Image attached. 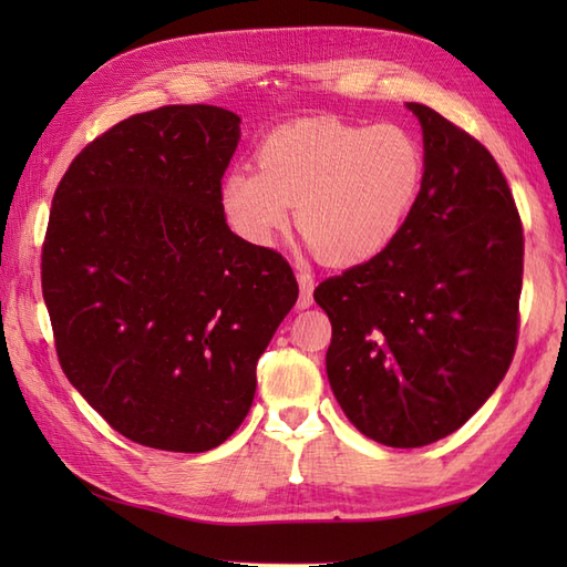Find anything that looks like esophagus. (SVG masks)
Instances as JSON below:
<instances>
[{
	"instance_id": "34e87169",
	"label": "esophagus",
	"mask_w": 567,
	"mask_h": 567,
	"mask_svg": "<svg viewBox=\"0 0 567 567\" xmlns=\"http://www.w3.org/2000/svg\"><path fill=\"white\" fill-rule=\"evenodd\" d=\"M297 282H299V309H307L315 302V275H311L307 268L297 270Z\"/></svg>"
}]
</instances>
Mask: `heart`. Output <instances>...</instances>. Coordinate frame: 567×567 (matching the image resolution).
I'll return each mask as SVG.
<instances>
[{
    "mask_svg": "<svg viewBox=\"0 0 567 567\" xmlns=\"http://www.w3.org/2000/svg\"><path fill=\"white\" fill-rule=\"evenodd\" d=\"M424 167V148L404 126L311 118L262 141L258 173H228L221 207L256 246H268L295 207L299 234L323 260L360 262L400 234Z\"/></svg>",
    "mask_w": 567,
    "mask_h": 567,
    "instance_id": "1",
    "label": "heart"
}]
</instances>
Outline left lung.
<instances>
[{"label":"left lung","instance_id":"8db88e82","mask_svg":"<svg viewBox=\"0 0 567 567\" xmlns=\"http://www.w3.org/2000/svg\"><path fill=\"white\" fill-rule=\"evenodd\" d=\"M424 179L375 258L329 277L327 375L348 421L392 449L461 429L507 375L519 336L524 228L492 153L426 104Z\"/></svg>","mask_w":567,"mask_h":567}]
</instances>
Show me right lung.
<instances>
[{
  "instance_id": "1",
  "label": "right lung",
  "mask_w": 567,
  "mask_h": 567,
  "mask_svg": "<svg viewBox=\"0 0 567 567\" xmlns=\"http://www.w3.org/2000/svg\"><path fill=\"white\" fill-rule=\"evenodd\" d=\"M238 124L209 104L134 114L87 143L53 195L41 285L60 368L148 449L202 453L231 436L299 295L280 252L226 224Z\"/></svg>"
}]
</instances>
